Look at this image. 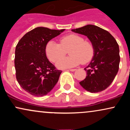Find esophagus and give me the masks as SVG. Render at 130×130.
Here are the masks:
<instances>
[{
  "instance_id": "esophagus-1",
  "label": "esophagus",
  "mask_w": 130,
  "mask_h": 130,
  "mask_svg": "<svg viewBox=\"0 0 130 130\" xmlns=\"http://www.w3.org/2000/svg\"><path fill=\"white\" fill-rule=\"evenodd\" d=\"M69 70L70 71H76V69H70Z\"/></svg>"
}]
</instances>
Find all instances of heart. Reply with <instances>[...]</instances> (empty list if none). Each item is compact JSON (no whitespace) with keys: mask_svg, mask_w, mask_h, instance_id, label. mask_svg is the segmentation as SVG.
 Returning a JSON list of instances; mask_svg holds the SVG:
<instances>
[{"mask_svg":"<svg viewBox=\"0 0 130 130\" xmlns=\"http://www.w3.org/2000/svg\"><path fill=\"white\" fill-rule=\"evenodd\" d=\"M68 50L70 56L61 58ZM94 53L93 44L76 34H70L62 37L60 40V44L50 41L46 46V55L51 61L56 62L61 58L56 63L57 67L60 69L72 68L80 63H87L92 59Z\"/></svg>","mask_w":130,"mask_h":130,"instance_id":"b5f03b06","label":"heart"}]
</instances>
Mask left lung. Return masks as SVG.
<instances>
[{
	"mask_svg": "<svg viewBox=\"0 0 130 130\" xmlns=\"http://www.w3.org/2000/svg\"><path fill=\"white\" fill-rule=\"evenodd\" d=\"M71 31L87 36L95 50L92 61L84 68L87 76L80 85L91 93L105 90L119 71L120 59L116 39L108 31L94 25L89 24Z\"/></svg>",
	"mask_w": 130,
	"mask_h": 130,
	"instance_id": "obj_1",
	"label": "left lung"
}]
</instances>
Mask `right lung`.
Instances as JSON below:
<instances>
[{"mask_svg": "<svg viewBox=\"0 0 130 130\" xmlns=\"http://www.w3.org/2000/svg\"><path fill=\"white\" fill-rule=\"evenodd\" d=\"M64 30L35 28L25 34L16 45V79L24 90L34 96L47 95L58 82L62 71L56 70L47 59L46 46Z\"/></svg>", "mask_w": 130, "mask_h": 130, "instance_id": "right-lung-1", "label": "right lung"}]
</instances>
